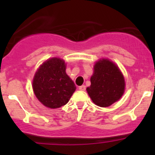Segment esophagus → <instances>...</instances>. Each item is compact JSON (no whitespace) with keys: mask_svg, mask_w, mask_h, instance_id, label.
<instances>
[{"mask_svg":"<svg viewBox=\"0 0 155 155\" xmlns=\"http://www.w3.org/2000/svg\"><path fill=\"white\" fill-rule=\"evenodd\" d=\"M86 89V87L84 85H81L79 87V90H81V91H85Z\"/></svg>","mask_w":155,"mask_h":155,"instance_id":"esophagus-1","label":"esophagus"}]
</instances>
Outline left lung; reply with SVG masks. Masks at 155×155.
I'll return each instance as SVG.
<instances>
[{
    "instance_id": "obj_1",
    "label": "left lung",
    "mask_w": 155,
    "mask_h": 155,
    "mask_svg": "<svg viewBox=\"0 0 155 155\" xmlns=\"http://www.w3.org/2000/svg\"><path fill=\"white\" fill-rule=\"evenodd\" d=\"M124 89V78L114 63L102 59L95 64L91 86L87 87V93L95 105L108 107L121 98Z\"/></svg>"
}]
</instances>
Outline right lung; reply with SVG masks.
Here are the masks:
<instances>
[{
  "mask_svg": "<svg viewBox=\"0 0 155 155\" xmlns=\"http://www.w3.org/2000/svg\"><path fill=\"white\" fill-rule=\"evenodd\" d=\"M32 87L39 102L50 109L66 105L76 89L73 81L66 74L65 63L60 58L50 59L39 67Z\"/></svg>",
  "mask_w": 155,
  "mask_h": 155,
  "instance_id": "1",
  "label": "right lung"
}]
</instances>
